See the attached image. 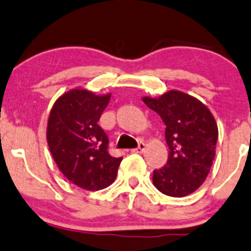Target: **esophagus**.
<instances>
[{
  "label": "esophagus",
  "instance_id": "obj_1",
  "mask_svg": "<svg viewBox=\"0 0 251 251\" xmlns=\"http://www.w3.org/2000/svg\"><path fill=\"white\" fill-rule=\"evenodd\" d=\"M146 148H147L146 144H144L143 142H141V143H139V146L137 147L136 149H133L132 151H133V152H137V154H141V152H143L144 150H146Z\"/></svg>",
  "mask_w": 251,
  "mask_h": 251
}]
</instances>
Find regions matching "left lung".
Segmentation results:
<instances>
[{
	"instance_id": "left-lung-1",
	"label": "left lung",
	"mask_w": 251,
	"mask_h": 251,
	"mask_svg": "<svg viewBox=\"0 0 251 251\" xmlns=\"http://www.w3.org/2000/svg\"><path fill=\"white\" fill-rule=\"evenodd\" d=\"M143 102L166 125L167 163L152 174V184L171 197H184L204 183L215 157L218 125L205 104L191 95L170 90Z\"/></svg>"
}]
</instances>
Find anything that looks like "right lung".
I'll use <instances>...</instances> for the list:
<instances>
[{"mask_svg":"<svg viewBox=\"0 0 251 251\" xmlns=\"http://www.w3.org/2000/svg\"><path fill=\"white\" fill-rule=\"evenodd\" d=\"M110 94L83 88L66 91L52 104L47 125L51 156L71 183L88 191L112 185L123 157L108 154V137L97 121Z\"/></svg>","mask_w":251,"mask_h":251,"instance_id":"add662e5","label":"right lung"}]
</instances>
